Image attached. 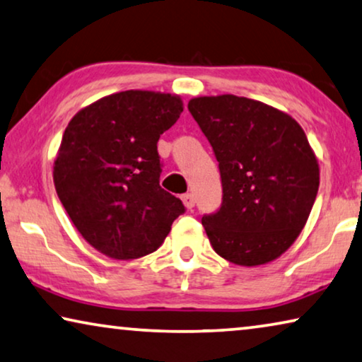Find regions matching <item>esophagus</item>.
Here are the masks:
<instances>
[{"label": "esophagus", "mask_w": 362, "mask_h": 362, "mask_svg": "<svg viewBox=\"0 0 362 362\" xmlns=\"http://www.w3.org/2000/svg\"><path fill=\"white\" fill-rule=\"evenodd\" d=\"M182 202L185 204L187 209H192L195 206V197H193L192 193H185V195H182Z\"/></svg>", "instance_id": "esophagus-1"}]
</instances>
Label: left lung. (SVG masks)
Segmentation results:
<instances>
[{
  "label": "left lung",
  "instance_id": "8db88e82",
  "mask_svg": "<svg viewBox=\"0 0 362 362\" xmlns=\"http://www.w3.org/2000/svg\"><path fill=\"white\" fill-rule=\"evenodd\" d=\"M188 110L213 146L223 204L202 224L214 252L240 267L276 260L309 219L320 169L304 129L260 100L203 95Z\"/></svg>",
  "mask_w": 362,
  "mask_h": 362
}]
</instances>
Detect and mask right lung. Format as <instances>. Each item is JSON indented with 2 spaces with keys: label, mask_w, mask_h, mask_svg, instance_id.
<instances>
[{
  "label": "right lung",
  "mask_w": 362,
  "mask_h": 362,
  "mask_svg": "<svg viewBox=\"0 0 362 362\" xmlns=\"http://www.w3.org/2000/svg\"><path fill=\"white\" fill-rule=\"evenodd\" d=\"M183 112L180 95L123 90L81 109L53 164L58 198L84 240L115 260L149 255L185 211L159 185L158 141Z\"/></svg>",
  "instance_id": "add662e5"
}]
</instances>
